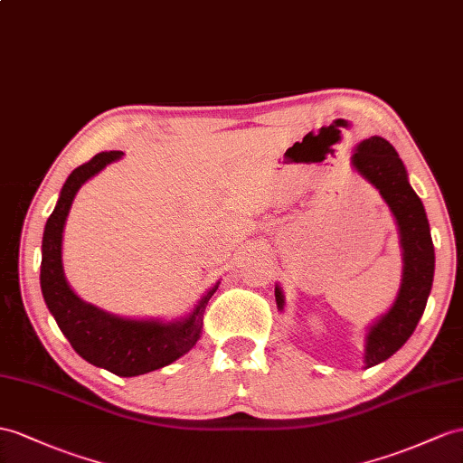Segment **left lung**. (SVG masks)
<instances>
[{"label": "left lung", "mask_w": 463, "mask_h": 463, "mask_svg": "<svg viewBox=\"0 0 463 463\" xmlns=\"http://www.w3.org/2000/svg\"><path fill=\"white\" fill-rule=\"evenodd\" d=\"M352 161L357 171L379 190L397 218L404 257L399 297L367 334L365 364L373 367L399 352L422 318L434 280V245L422 202L409 184L407 171L394 146L375 135L359 143ZM275 298L277 307L283 310L285 300L279 287H275Z\"/></svg>", "instance_id": "left-lung-1"}]
</instances>
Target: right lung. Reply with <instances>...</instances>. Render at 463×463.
<instances>
[{"label": "right lung", "instance_id": "add662e5", "mask_svg": "<svg viewBox=\"0 0 463 463\" xmlns=\"http://www.w3.org/2000/svg\"><path fill=\"white\" fill-rule=\"evenodd\" d=\"M119 151H101L80 165L66 178L54 212L44 225L41 290L44 302L69 337L71 345L88 364L104 367L119 377H135L161 369L194 347L202 334L206 304L216 292L213 285L183 322L163 324L149 320H126L111 317L92 304L78 298L64 279L62 270V230L72 200L90 176L99 173L111 161H118Z\"/></svg>", "mask_w": 463, "mask_h": 463}]
</instances>
